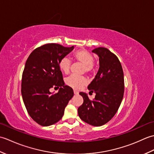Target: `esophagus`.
Returning a JSON list of instances; mask_svg holds the SVG:
<instances>
[{"label": "esophagus", "instance_id": "1", "mask_svg": "<svg viewBox=\"0 0 154 154\" xmlns=\"http://www.w3.org/2000/svg\"><path fill=\"white\" fill-rule=\"evenodd\" d=\"M73 91H74V94H79V91H77V90L74 89Z\"/></svg>", "mask_w": 154, "mask_h": 154}]
</instances>
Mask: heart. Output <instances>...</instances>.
<instances>
[{
  "mask_svg": "<svg viewBox=\"0 0 154 154\" xmlns=\"http://www.w3.org/2000/svg\"><path fill=\"white\" fill-rule=\"evenodd\" d=\"M73 57L75 61L83 64L84 65L83 71L87 73H90L94 69V57L89 51L80 49L75 51L73 54ZM71 61L67 57L61 58L59 62V67L60 70L65 73H68L71 68ZM87 81L84 77H79L72 75L66 79V84L69 87L75 89H79L85 85Z\"/></svg>",
  "mask_w": 154,
  "mask_h": 154,
  "instance_id": "heart-1",
  "label": "heart"
}]
</instances>
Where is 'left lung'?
I'll return each instance as SVG.
<instances>
[{"instance_id": "8db88e82", "label": "left lung", "mask_w": 154, "mask_h": 154, "mask_svg": "<svg viewBox=\"0 0 154 154\" xmlns=\"http://www.w3.org/2000/svg\"><path fill=\"white\" fill-rule=\"evenodd\" d=\"M99 57V69L88 89L95 93V98L90 100L87 94L81 92L83 103L78 108L80 119L94 126L107 123L119 110L124 91L123 69L115 54L105 48L92 51Z\"/></svg>"}]
</instances>
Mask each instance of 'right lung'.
Listing matches in <instances>:
<instances>
[{
  "mask_svg": "<svg viewBox=\"0 0 154 154\" xmlns=\"http://www.w3.org/2000/svg\"><path fill=\"white\" fill-rule=\"evenodd\" d=\"M73 46L46 44L35 48L29 55L22 73L21 92L29 115L35 122L48 126L57 122L73 96L71 87L65 85L59 62ZM60 88L51 94V88Z\"/></svg>",
  "mask_w": 154,
  "mask_h": 154,
  "instance_id": "right-lung-1",
  "label": "right lung"
}]
</instances>
